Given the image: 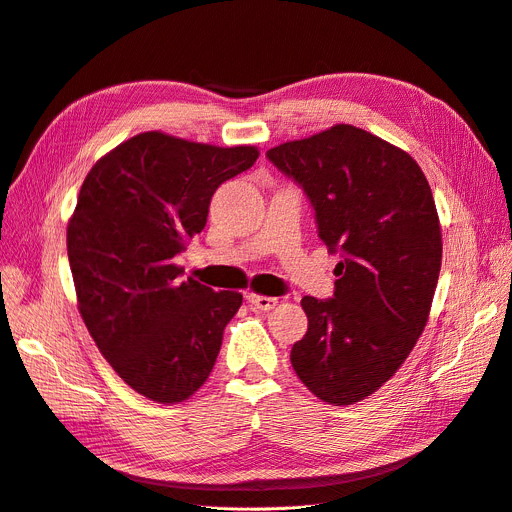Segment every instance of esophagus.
Listing matches in <instances>:
<instances>
[{"label": "esophagus", "mask_w": 512, "mask_h": 512, "mask_svg": "<svg viewBox=\"0 0 512 512\" xmlns=\"http://www.w3.org/2000/svg\"><path fill=\"white\" fill-rule=\"evenodd\" d=\"M246 301L255 308V310H263L268 312L272 310L274 306H278V299L276 297H268V295H259V293H249L246 295Z\"/></svg>", "instance_id": "esophagus-1"}]
</instances>
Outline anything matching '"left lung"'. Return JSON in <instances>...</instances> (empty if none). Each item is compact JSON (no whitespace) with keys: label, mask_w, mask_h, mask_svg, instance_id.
Returning a JSON list of instances; mask_svg holds the SVG:
<instances>
[{"label":"left lung","mask_w":512,"mask_h":512,"mask_svg":"<svg viewBox=\"0 0 512 512\" xmlns=\"http://www.w3.org/2000/svg\"><path fill=\"white\" fill-rule=\"evenodd\" d=\"M304 189L335 266L331 299L304 297L308 331L291 350L306 388L329 405L367 399L422 335L441 272V223L407 151L350 124L268 149Z\"/></svg>","instance_id":"8db88e82"}]
</instances>
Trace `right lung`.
<instances>
[{
  "label": "right lung",
  "mask_w": 512,
  "mask_h": 512,
  "mask_svg": "<svg viewBox=\"0 0 512 512\" xmlns=\"http://www.w3.org/2000/svg\"><path fill=\"white\" fill-rule=\"evenodd\" d=\"M257 158L253 145L151 130L111 149L82 183L67 225L78 310L105 361L149 401L189 399L215 367L242 295L181 278L175 255L204 230L215 189Z\"/></svg>",
  "instance_id": "add662e5"
}]
</instances>
